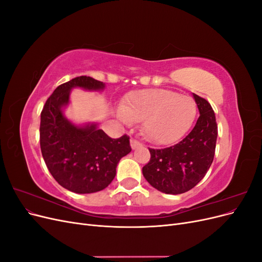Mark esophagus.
<instances>
[{
	"label": "esophagus",
	"instance_id": "34e87169",
	"mask_svg": "<svg viewBox=\"0 0 262 262\" xmlns=\"http://www.w3.org/2000/svg\"><path fill=\"white\" fill-rule=\"evenodd\" d=\"M131 147L133 148V149H136V148H138V147H140L142 144L140 143V142L138 141V140H134V139H131Z\"/></svg>",
	"mask_w": 262,
	"mask_h": 262
}]
</instances>
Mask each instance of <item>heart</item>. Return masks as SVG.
<instances>
[{
    "instance_id": "1",
    "label": "heart",
    "mask_w": 262,
    "mask_h": 262,
    "mask_svg": "<svg viewBox=\"0 0 262 262\" xmlns=\"http://www.w3.org/2000/svg\"><path fill=\"white\" fill-rule=\"evenodd\" d=\"M117 116L126 124L142 122L144 136L156 144H170L185 136L196 116V104L176 92L150 89L131 92Z\"/></svg>"
}]
</instances>
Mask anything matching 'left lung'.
<instances>
[{
	"mask_svg": "<svg viewBox=\"0 0 262 262\" xmlns=\"http://www.w3.org/2000/svg\"><path fill=\"white\" fill-rule=\"evenodd\" d=\"M200 116L192 131L170 147L148 148L149 162L142 168L144 178L158 191L180 194L205 176L213 162L217 139L215 115L208 100L193 94Z\"/></svg>",
	"mask_w": 262,
	"mask_h": 262,
	"instance_id": "8db88e82",
	"label": "left lung"
}]
</instances>
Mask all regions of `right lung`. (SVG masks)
<instances>
[{
  "instance_id": "1",
  "label": "right lung",
  "mask_w": 262,
  "mask_h": 262,
  "mask_svg": "<svg viewBox=\"0 0 262 262\" xmlns=\"http://www.w3.org/2000/svg\"><path fill=\"white\" fill-rule=\"evenodd\" d=\"M102 91L105 84L78 76L58 86L47 99L40 116V148L53 178L75 193H93L108 187L119 161L131 152L130 138L112 139L96 123L76 125L63 114L71 90Z\"/></svg>"
}]
</instances>
